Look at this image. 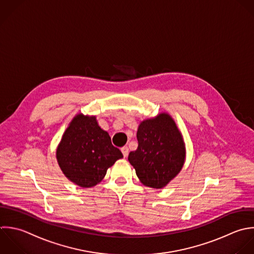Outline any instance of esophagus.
<instances>
[{"label": "esophagus", "instance_id": "obj_1", "mask_svg": "<svg viewBox=\"0 0 254 254\" xmlns=\"http://www.w3.org/2000/svg\"><path fill=\"white\" fill-rule=\"evenodd\" d=\"M122 152L124 154V157H127V155H128V147L127 146L122 147Z\"/></svg>", "mask_w": 254, "mask_h": 254}]
</instances>
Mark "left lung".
Masks as SVG:
<instances>
[{
  "mask_svg": "<svg viewBox=\"0 0 254 254\" xmlns=\"http://www.w3.org/2000/svg\"><path fill=\"white\" fill-rule=\"evenodd\" d=\"M138 146L128 154L141 183L161 189L174 179L185 162V143L174 120L166 113L144 120L136 133Z\"/></svg>",
  "mask_w": 254,
  "mask_h": 254,
  "instance_id": "8db88e82",
  "label": "left lung"
}]
</instances>
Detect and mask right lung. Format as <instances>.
<instances>
[{
	"label": "right lung",
	"instance_id": "1",
	"mask_svg": "<svg viewBox=\"0 0 254 254\" xmlns=\"http://www.w3.org/2000/svg\"><path fill=\"white\" fill-rule=\"evenodd\" d=\"M102 129L96 117L78 114L63 133L56 150L57 162L64 175L76 185L90 188L99 184L108 168L123 158Z\"/></svg>",
	"mask_w": 254,
	"mask_h": 254
}]
</instances>
